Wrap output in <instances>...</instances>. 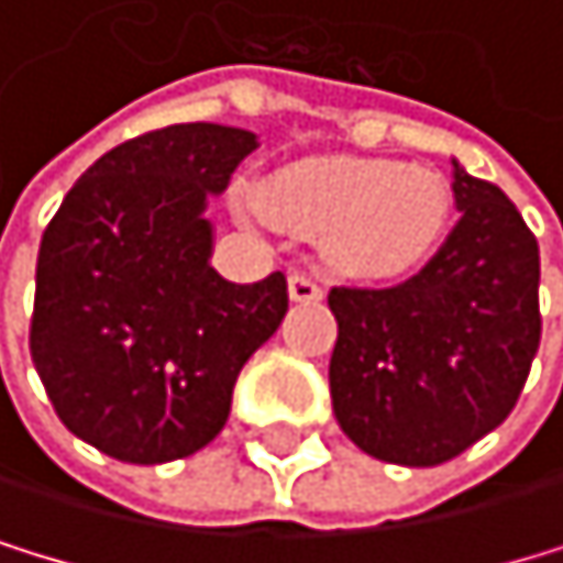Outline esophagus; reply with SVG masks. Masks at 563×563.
Listing matches in <instances>:
<instances>
[{
	"instance_id": "obj_1",
	"label": "esophagus",
	"mask_w": 563,
	"mask_h": 563,
	"mask_svg": "<svg viewBox=\"0 0 563 563\" xmlns=\"http://www.w3.org/2000/svg\"><path fill=\"white\" fill-rule=\"evenodd\" d=\"M321 297H324V290L314 276H308V273L290 276V300H297V305H311V300H321Z\"/></svg>"
}]
</instances>
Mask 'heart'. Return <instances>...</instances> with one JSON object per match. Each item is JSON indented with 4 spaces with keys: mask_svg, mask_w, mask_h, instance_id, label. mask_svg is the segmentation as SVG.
<instances>
[{
    "mask_svg": "<svg viewBox=\"0 0 563 563\" xmlns=\"http://www.w3.org/2000/svg\"><path fill=\"white\" fill-rule=\"evenodd\" d=\"M242 210L266 218L255 197H245ZM269 210L294 228L324 234L342 269L387 279L419 269L443 242L453 194L432 168H408L395 158L321 155L279 168Z\"/></svg>",
    "mask_w": 563,
    "mask_h": 563,
    "instance_id": "obj_1",
    "label": "heart"
}]
</instances>
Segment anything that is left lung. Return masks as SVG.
<instances>
[{
	"label": "left lung",
	"mask_w": 563,
	"mask_h": 563,
	"mask_svg": "<svg viewBox=\"0 0 563 563\" xmlns=\"http://www.w3.org/2000/svg\"><path fill=\"white\" fill-rule=\"evenodd\" d=\"M456 228L398 287H332L342 432L377 460L435 467L498 429L540 350V245L495 183L453 162Z\"/></svg>",
	"instance_id": "left-lung-1"
}]
</instances>
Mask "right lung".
I'll return each instance as SVG.
<instances>
[{"mask_svg":"<svg viewBox=\"0 0 563 563\" xmlns=\"http://www.w3.org/2000/svg\"><path fill=\"white\" fill-rule=\"evenodd\" d=\"M258 148L252 131L173 123L96 158L37 255L30 356L58 419L123 464L203 450L249 356L287 314V276L210 266L207 200Z\"/></svg>","mask_w":563,"mask_h":563,"instance_id":"right-lung-1","label":"right lung"}]
</instances>
